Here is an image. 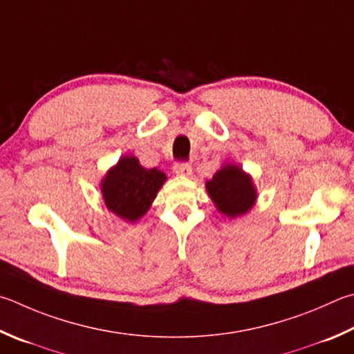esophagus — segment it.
<instances>
[{
  "mask_svg": "<svg viewBox=\"0 0 354 354\" xmlns=\"http://www.w3.org/2000/svg\"><path fill=\"white\" fill-rule=\"evenodd\" d=\"M173 170H175L176 175L179 176H189L192 173V165L189 162H184V160H179V162H176L175 167H173Z\"/></svg>",
  "mask_w": 354,
  "mask_h": 354,
  "instance_id": "esophagus-1",
  "label": "esophagus"
}]
</instances>
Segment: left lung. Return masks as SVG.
I'll return each instance as SVG.
<instances>
[{"mask_svg":"<svg viewBox=\"0 0 354 354\" xmlns=\"http://www.w3.org/2000/svg\"><path fill=\"white\" fill-rule=\"evenodd\" d=\"M205 187L216 209L230 218L246 214L257 198L252 179L236 165H224Z\"/></svg>","mask_w":354,"mask_h":354,"instance_id":"1","label":"left lung"}]
</instances>
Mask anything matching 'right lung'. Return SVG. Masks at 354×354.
<instances>
[{
    "label": "right lung",
    "mask_w": 354,
    "mask_h": 354,
    "mask_svg": "<svg viewBox=\"0 0 354 354\" xmlns=\"http://www.w3.org/2000/svg\"><path fill=\"white\" fill-rule=\"evenodd\" d=\"M165 183V173L144 169L134 156L122 158L102 181L106 207L127 221L142 216Z\"/></svg>",
    "instance_id": "add662e5"
}]
</instances>
